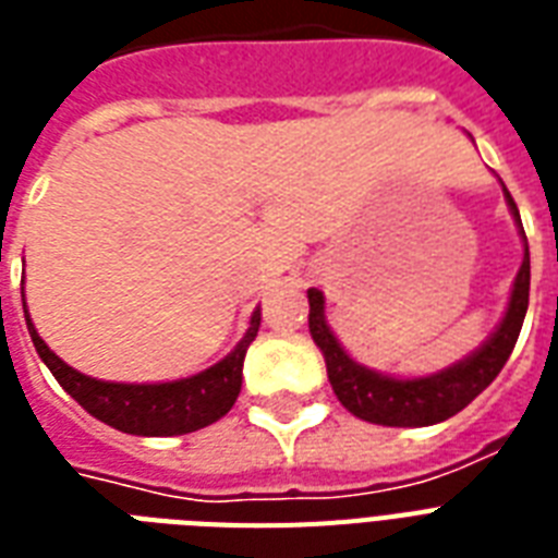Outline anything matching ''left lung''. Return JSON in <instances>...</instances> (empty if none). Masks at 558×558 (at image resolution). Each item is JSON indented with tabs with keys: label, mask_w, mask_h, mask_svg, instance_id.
<instances>
[{
	"label": "left lung",
	"mask_w": 558,
	"mask_h": 558,
	"mask_svg": "<svg viewBox=\"0 0 558 558\" xmlns=\"http://www.w3.org/2000/svg\"><path fill=\"white\" fill-rule=\"evenodd\" d=\"M507 203L512 215H515L518 227H521L518 206L509 192ZM521 232H524V227H521ZM526 302H530V250L524 253L521 270L515 276V288H512V300H509L507 317L498 326V331L472 357H465V361H460L451 369H445V373L413 378V381L387 378V375H378L373 369H366V366L355 364L340 349L338 338L331 335V328L326 326L323 293L314 291V288L308 291V328L311 338H314V343H317L323 357H326L331 390H335L340 404L352 416L387 427H425L460 413L465 404H472L498 378V373L504 369L509 355H512V349H515L521 326H524Z\"/></svg>",
	"instance_id": "obj_1"
}]
</instances>
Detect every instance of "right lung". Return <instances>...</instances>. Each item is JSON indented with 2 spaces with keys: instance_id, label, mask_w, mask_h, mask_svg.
Instances as JSON below:
<instances>
[{
  "instance_id": "1",
  "label": "right lung",
  "mask_w": 558,
  "mask_h": 558,
  "mask_svg": "<svg viewBox=\"0 0 558 558\" xmlns=\"http://www.w3.org/2000/svg\"><path fill=\"white\" fill-rule=\"evenodd\" d=\"M25 319H28V314H25ZM258 326H262V308L253 311L247 335L220 364H215L206 373L171 384L95 381L89 375H81L77 369L63 364L34 331L32 319H28V335H32L37 355L58 378L60 387L86 413L101 418L104 425L136 436H177L201 430V427L211 425V422H218L220 416L230 413L241 392L244 355H247L250 343L256 340Z\"/></svg>"
}]
</instances>
